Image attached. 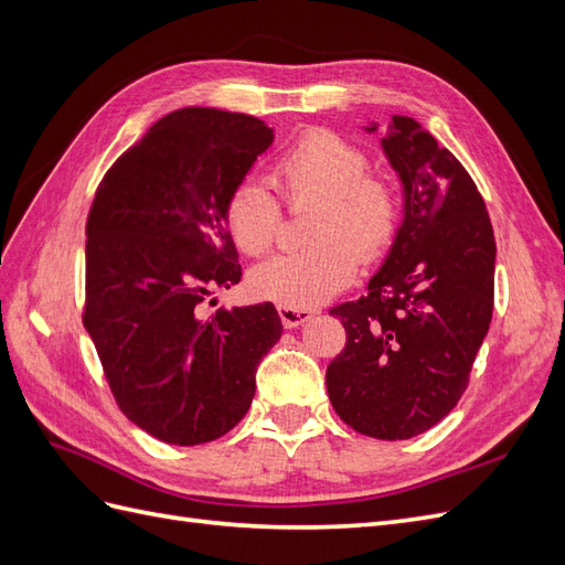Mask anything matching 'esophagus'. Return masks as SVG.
<instances>
[{"instance_id": "obj_1", "label": "esophagus", "mask_w": 565, "mask_h": 565, "mask_svg": "<svg viewBox=\"0 0 565 565\" xmlns=\"http://www.w3.org/2000/svg\"><path fill=\"white\" fill-rule=\"evenodd\" d=\"M278 313H280V320H282L287 330L301 328L303 322H309L313 318V311H309V309H289V306H278Z\"/></svg>"}]
</instances>
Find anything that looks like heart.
<instances>
[{
    "instance_id": "b5f03b06",
    "label": "heart",
    "mask_w": 565,
    "mask_h": 565,
    "mask_svg": "<svg viewBox=\"0 0 565 565\" xmlns=\"http://www.w3.org/2000/svg\"><path fill=\"white\" fill-rule=\"evenodd\" d=\"M361 148L332 131H306L273 167L287 202H320L311 241L301 254H278L249 270L252 292L289 309H313L349 287L365 259H377L396 237L401 200L384 179L370 177ZM226 226L245 254H264L280 226V204L262 181H241L226 202Z\"/></svg>"
}]
</instances>
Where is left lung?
<instances>
[{"mask_svg": "<svg viewBox=\"0 0 565 565\" xmlns=\"http://www.w3.org/2000/svg\"><path fill=\"white\" fill-rule=\"evenodd\" d=\"M382 150L401 181L403 221L367 295L330 311L347 349L324 382L355 431L405 440L446 417L469 384L492 318L498 247L467 169L417 119L391 115Z\"/></svg>", "mask_w": 565, "mask_h": 565, "instance_id": "1", "label": "left lung"}]
</instances>
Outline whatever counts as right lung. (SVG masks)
<instances>
[{
  "mask_svg": "<svg viewBox=\"0 0 565 565\" xmlns=\"http://www.w3.org/2000/svg\"><path fill=\"white\" fill-rule=\"evenodd\" d=\"M270 143L264 119L174 110L96 188L84 328L119 409L169 446L228 434L282 334L268 301L210 316L200 309L214 289L241 282L226 202Z\"/></svg>",
  "mask_w": 565,
  "mask_h": 565,
  "instance_id": "right-lung-1",
  "label": "right lung"
}]
</instances>
